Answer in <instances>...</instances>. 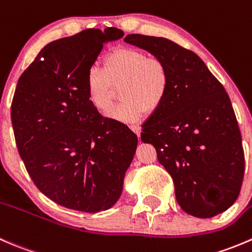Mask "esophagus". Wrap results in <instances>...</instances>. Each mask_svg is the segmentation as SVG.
Returning <instances> with one entry per match:
<instances>
[{
  "mask_svg": "<svg viewBox=\"0 0 252 252\" xmlns=\"http://www.w3.org/2000/svg\"><path fill=\"white\" fill-rule=\"evenodd\" d=\"M129 127H131L132 131H133L134 133L139 137V134H141V127H139L138 125H131Z\"/></svg>",
  "mask_w": 252,
  "mask_h": 252,
  "instance_id": "obj_1",
  "label": "esophagus"
}]
</instances>
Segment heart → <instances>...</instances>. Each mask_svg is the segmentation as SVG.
<instances>
[{
    "instance_id": "heart-1",
    "label": "heart",
    "mask_w": 252,
    "mask_h": 252,
    "mask_svg": "<svg viewBox=\"0 0 252 252\" xmlns=\"http://www.w3.org/2000/svg\"><path fill=\"white\" fill-rule=\"evenodd\" d=\"M120 87L121 103L108 115L123 123L138 120L146 110L161 105L170 84L168 66L161 59L147 56L132 47H120L104 60L103 69L92 67L87 72V99L94 109L105 111L110 105V83Z\"/></svg>"
}]
</instances>
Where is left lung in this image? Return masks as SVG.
I'll return each instance as SVG.
<instances>
[{
  "label": "left lung",
  "instance_id": "obj_1",
  "mask_svg": "<svg viewBox=\"0 0 252 252\" xmlns=\"http://www.w3.org/2000/svg\"><path fill=\"white\" fill-rule=\"evenodd\" d=\"M124 41L166 63L165 99L142 125L170 174L176 201L186 213L212 218L238 198L245 170L241 133L230 99L195 52L165 38L129 34Z\"/></svg>",
  "mask_w": 252,
  "mask_h": 252
}]
</instances>
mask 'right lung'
<instances>
[{
  "label": "right lung",
  "mask_w": 252,
  "mask_h": 252,
  "mask_svg": "<svg viewBox=\"0 0 252 252\" xmlns=\"http://www.w3.org/2000/svg\"><path fill=\"white\" fill-rule=\"evenodd\" d=\"M118 28L86 29L41 49L23 72L11 116L19 156L36 188L69 210L95 213L120 198L138 138L103 118L86 94L87 72Z\"/></svg>",
  "instance_id": "1"
}]
</instances>
